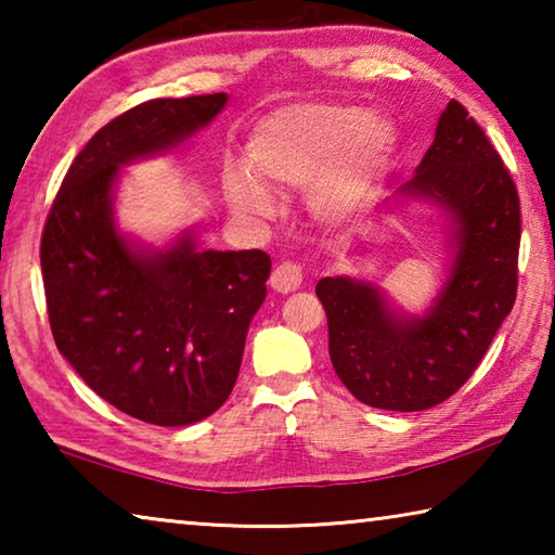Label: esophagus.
Segmentation results:
<instances>
[{
	"instance_id": "esophagus-1",
	"label": "esophagus",
	"mask_w": 555,
	"mask_h": 555,
	"mask_svg": "<svg viewBox=\"0 0 555 555\" xmlns=\"http://www.w3.org/2000/svg\"><path fill=\"white\" fill-rule=\"evenodd\" d=\"M300 281H304L300 267L294 264V261H284V264H279L274 271H271L269 284L276 294H291V291L300 288Z\"/></svg>"
}]
</instances>
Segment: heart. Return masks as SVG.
Instances as JSON below:
<instances>
[{
  "label": "heart",
  "instance_id": "heart-1",
  "mask_svg": "<svg viewBox=\"0 0 555 555\" xmlns=\"http://www.w3.org/2000/svg\"><path fill=\"white\" fill-rule=\"evenodd\" d=\"M399 134L379 112L340 102H296L261 117L247 139L251 173L230 168L224 195L234 212L274 218V193L308 185V208L323 224H347L377 198Z\"/></svg>",
  "mask_w": 555,
  "mask_h": 555
}]
</instances>
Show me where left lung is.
<instances>
[{
    "instance_id": "obj_1",
    "label": "left lung",
    "mask_w": 555,
    "mask_h": 555,
    "mask_svg": "<svg viewBox=\"0 0 555 555\" xmlns=\"http://www.w3.org/2000/svg\"><path fill=\"white\" fill-rule=\"evenodd\" d=\"M424 201L448 218V279L424 315L389 306L372 281L325 276L315 294L327 315L337 377L374 409L424 411L463 387L516 298L521 212L509 171L480 125L450 100L411 181L384 203Z\"/></svg>"
}]
</instances>
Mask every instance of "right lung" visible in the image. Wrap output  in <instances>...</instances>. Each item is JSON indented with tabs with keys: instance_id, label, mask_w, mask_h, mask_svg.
<instances>
[{
	"instance_id": "right-lung-1",
	"label": "right lung",
	"mask_w": 555,
	"mask_h": 555,
	"mask_svg": "<svg viewBox=\"0 0 555 555\" xmlns=\"http://www.w3.org/2000/svg\"><path fill=\"white\" fill-rule=\"evenodd\" d=\"M224 92L149 100L102 127L63 178L41 237L59 352L112 406L154 426H191L228 401L267 298L261 249H201L183 230L164 249L121 234L119 168L171 152L220 115Z\"/></svg>"
}]
</instances>
